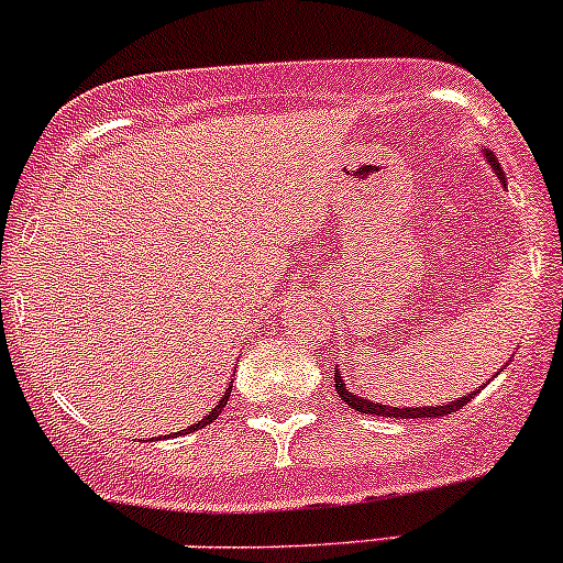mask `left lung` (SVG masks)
Wrapping results in <instances>:
<instances>
[{
	"label": "left lung",
	"instance_id": "8db88e82",
	"mask_svg": "<svg viewBox=\"0 0 563 563\" xmlns=\"http://www.w3.org/2000/svg\"><path fill=\"white\" fill-rule=\"evenodd\" d=\"M482 157H485L487 166L493 168V174H496L498 179H504V172H501V166H498L496 155H493V152H487V150H482ZM509 362H512V356H509ZM509 362H507V365H509ZM507 365H504L501 371H507ZM334 389H338L340 400H343L349 408H354V411H360V413H376V417H395V419L446 417V413H452V411H457V408H463L465 402H468L471 397H474L476 391H479V389H476V391H471V395L457 397V400L446 402V406H444V402H441V406H402V408H397V406H384V402H373V400H367V397L354 395V391L345 387V378H343V373H340V367H334Z\"/></svg>",
	"mask_w": 563,
	"mask_h": 563
}]
</instances>
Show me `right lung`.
I'll return each instance as SVG.
<instances>
[{
  "label": "right lung",
  "mask_w": 563,
  "mask_h": 563,
  "mask_svg": "<svg viewBox=\"0 0 563 563\" xmlns=\"http://www.w3.org/2000/svg\"><path fill=\"white\" fill-rule=\"evenodd\" d=\"M231 384H234V382H229V389H225V395L223 397H220V400H218V406H214L212 408V411H209L207 413V417H203L201 419V422H196V424H190V428H187V430H179V433H168V435H172V439H176V435H185V433H196V430H201V428H207V424H212L214 422V419H218L220 417V413H223V408H225V402H229V397H231Z\"/></svg>",
  "instance_id": "add662e5"
}]
</instances>
